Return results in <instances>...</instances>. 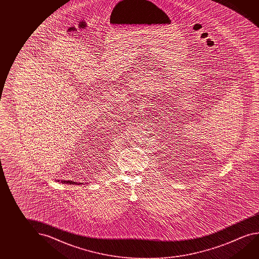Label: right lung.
<instances>
[{
	"label": "right lung",
	"mask_w": 259,
	"mask_h": 259,
	"mask_svg": "<svg viewBox=\"0 0 259 259\" xmlns=\"http://www.w3.org/2000/svg\"><path fill=\"white\" fill-rule=\"evenodd\" d=\"M63 183H71V184H72V183H73V182H70V181H67V182H66V181H64Z\"/></svg>",
	"instance_id": "add662e5"
}]
</instances>
